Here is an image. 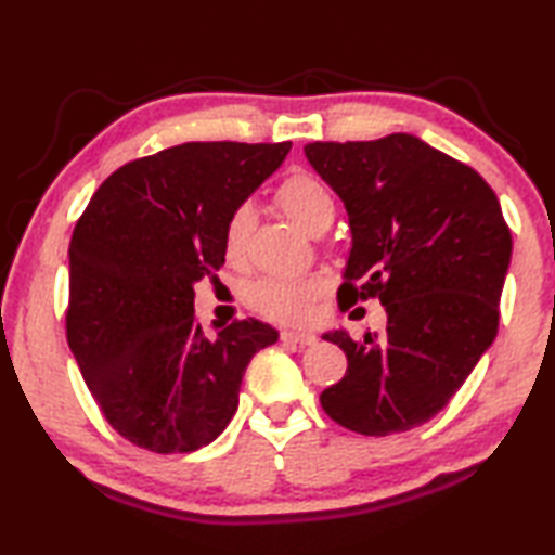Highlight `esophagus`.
Returning <instances> with one entry per match:
<instances>
[{
    "instance_id": "obj_1",
    "label": "esophagus",
    "mask_w": 555,
    "mask_h": 555,
    "mask_svg": "<svg viewBox=\"0 0 555 555\" xmlns=\"http://www.w3.org/2000/svg\"><path fill=\"white\" fill-rule=\"evenodd\" d=\"M281 340L291 343V345L306 347V345H315L318 337L313 333H291V331H284V333H281Z\"/></svg>"
}]
</instances>
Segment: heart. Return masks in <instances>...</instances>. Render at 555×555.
Returning <instances> with one entry per match:
<instances>
[{
    "label": "heart",
    "instance_id": "obj_1",
    "mask_svg": "<svg viewBox=\"0 0 555 555\" xmlns=\"http://www.w3.org/2000/svg\"><path fill=\"white\" fill-rule=\"evenodd\" d=\"M276 203L291 220L308 232H323L335 218V201L323 181L313 173L296 171L286 176L276 188ZM255 210L242 203L224 222V257L242 261L247 251ZM325 294V281L315 274L306 276H264L249 286L247 300L259 315L281 325H304L313 318L315 300Z\"/></svg>",
    "mask_w": 555,
    "mask_h": 555
}]
</instances>
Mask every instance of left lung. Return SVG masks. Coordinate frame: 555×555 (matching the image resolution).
<instances>
[{"instance_id": "obj_1", "label": "left lung", "mask_w": 555, "mask_h": 555, "mask_svg": "<svg viewBox=\"0 0 555 555\" xmlns=\"http://www.w3.org/2000/svg\"><path fill=\"white\" fill-rule=\"evenodd\" d=\"M306 156L350 215L337 298H379L387 311L384 335H323L347 372L321 406L354 434H403L453 399L496 337L512 232L475 168L413 134L313 142Z\"/></svg>"}]
</instances>
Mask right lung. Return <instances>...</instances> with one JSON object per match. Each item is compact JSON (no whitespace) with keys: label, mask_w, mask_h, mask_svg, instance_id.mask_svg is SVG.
<instances>
[{"label":"right lung","mask_w":555,"mask_h":555,"mask_svg":"<svg viewBox=\"0 0 555 555\" xmlns=\"http://www.w3.org/2000/svg\"><path fill=\"white\" fill-rule=\"evenodd\" d=\"M288 149H164L117 168L75 224L65 335L102 416L129 443L162 455L212 443L237 411L249 360L276 343L255 318L205 335L193 286L224 264V222Z\"/></svg>","instance_id":"1"}]
</instances>
